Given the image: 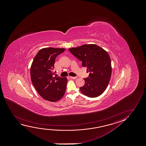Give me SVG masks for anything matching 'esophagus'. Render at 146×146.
I'll return each instance as SVG.
<instances>
[{
  "instance_id": "34e87169",
  "label": "esophagus",
  "mask_w": 146,
  "mask_h": 146,
  "mask_svg": "<svg viewBox=\"0 0 146 146\" xmlns=\"http://www.w3.org/2000/svg\"><path fill=\"white\" fill-rule=\"evenodd\" d=\"M71 79H75L77 78V77H73V76H70L69 77Z\"/></svg>"
}]
</instances>
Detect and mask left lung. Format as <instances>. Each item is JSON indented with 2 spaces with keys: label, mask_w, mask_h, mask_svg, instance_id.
Masks as SVG:
<instances>
[{
  "label": "left lung",
  "mask_w": 146,
  "mask_h": 146,
  "mask_svg": "<svg viewBox=\"0 0 146 146\" xmlns=\"http://www.w3.org/2000/svg\"><path fill=\"white\" fill-rule=\"evenodd\" d=\"M68 50L90 72L88 77L84 79L85 84L80 87L81 92L90 98L100 96L107 87L112 74L111 61L107 52L95 44H84Z\"/></svg>",
  "instance_id": "left-lung-1"
}]
</instances>
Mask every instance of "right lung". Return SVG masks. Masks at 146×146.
I'll list each match as a JSON object with an SVG mask.
<instances>
[{"instance_id":"right-lung-1","label":"right lung","mask_w":146,"mask_h":146,"mask_svg":"<svg viewBox=\"0 0 146 146\" xmlns=\"http://www.w3.org/2000/svg\"><path fill=\"white\" fill-rule=\"evenodd\" d=\"M64 48H42L34 57L30 69L32 84L45 100L56 102L63 97L66 91V77H53L55 60Z\"/></svg>"}]
</instances>
